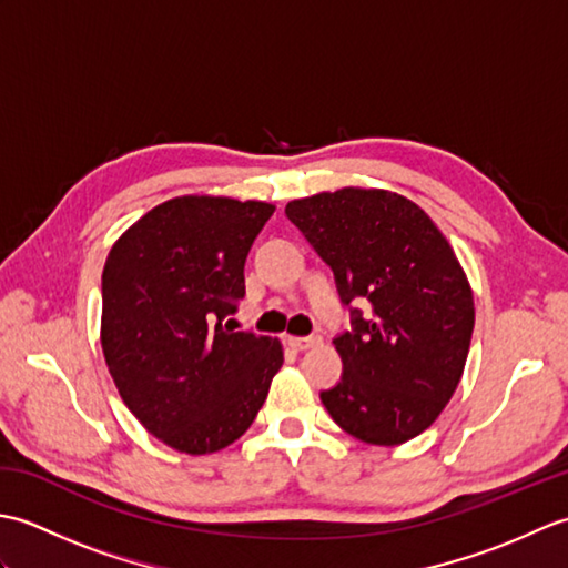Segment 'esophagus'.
<instances>
[{
	"label": "esophagus",
	"mask_w": 568,
	"mask_h": 568,
	"mask_svg": "<svg viewBox=\"0 0 568 568\" xmlns=\"http://www.w3.org/2000/svg\"><path fill=\"white\" fill-rule=\"evenodd\" d=\"M320 342V336H287V344H291L295 352H305V348L317 346Z\"/></svg>",
	"instance_id": "1"
}]
</instances>
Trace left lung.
<instances>
[{
	"label": "left lung",
	"mask_w": 568,
	"mask_h": 568,
	"mask_svg": "<svg viewBox=\"0 0 568 568\" xmlns=\"http://www.w3.org/2000/svg\"><path fill=\"white\" fill-rule=\"evenodd\" d=\"M334 273L352 329L334 336L342 381L320 397L352 437L395 446L452 400L474 334V295L449 241L415 202L344 187L285 207ZM354 298L368 313L352 308Z\"/></svg>",
	"instance_id": "8db88e82"
}]
</instances>
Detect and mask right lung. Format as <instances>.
<instances>
[{"instance_id": "right-lung-1", "label": "right lung", "mask_w": 568, "mask_h": 568, "mask_svg": "<svg viewBox=\"0 0 568 568\" xmlns=\"http://www.w3.org/2000/svg\"><path fill=\"white\" fill-rule=\"evenodd\" d=\"M268 202L185 195L126 229L102 273V352L153 437L212 454L256 419L283 346L222 324L244 300V263Z\"/></svg>"}]
</instances>
